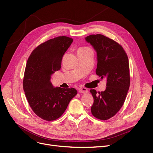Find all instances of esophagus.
<instances>
[{
    "label": "esophagus",
    "mask_w": 153,
    "mask_h": 153,
    "mask_svg": "<svg viewBox=\"0 0 153 153\" xmlns=\"http://www.w3.org/2000/svg\"><path fill=\"white\" fill-rule=\"evenodd\" d=\"M78 92H80V93H83V94H86L88 92V90L86 88H80V89H78Z\"/></svg>",
    "instance_id": "34e87169"
}]
</instances>
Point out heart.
I'll return each instance as SVG.
<instances>
[{"label": "heart", "instance_id": "heart-1", "mask_svg": "<svg viewBox=\"0 0 153 153\" xmlns=\"http://www.w3.org/2000/svg\"><path fill=\"white\" fill-rule=\"evenodd\" d=\"M81 49H85V48H81Z\"/></svg>", "mask_w": 153, "mask_h": 153}]
</instances>
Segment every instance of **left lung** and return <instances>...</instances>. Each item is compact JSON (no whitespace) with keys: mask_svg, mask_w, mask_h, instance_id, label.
Wrapping results in <instances>:
<instances>
[{"mask_svg":"<svg viewBox=\"0 0 153 153\" xmlns=\"http://www.w3.org/2000/svg\"><path fill=\"white\" fill-rule=\"evenodd\" d=\"M85 41L96 52V74L107 81L104 91L90 90L94 98L91 113L107 120L119 112L126 99L130 83L128 58L121 45L103 35H90Z\"/></svg>","mask_w":153,"mask_h":153,"instance_id":"obj_1","label":"left lung"}]
</instances>
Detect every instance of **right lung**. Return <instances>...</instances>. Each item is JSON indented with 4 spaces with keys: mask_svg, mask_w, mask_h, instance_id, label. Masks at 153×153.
<instances>
[{
    "mask_svg": "<svg viewBox=\"0 0 153 153\" xmlns=\"http://www.w3.org/2000/svg\"><path fill=\"white\" fill-rule=\"evenodd\" d=\"M73 39L59 36L41 44L27 61L23 81L27 101L40 118L52 121L59 118L77 91L55 87L50 81L53 73L61 68L63 55Z\"/></svg>",
    "mask_w": 153,
    "mask_h": 153,
    "instance_id": "add662e5",
    "label": "right lung"
}]
</instances>
